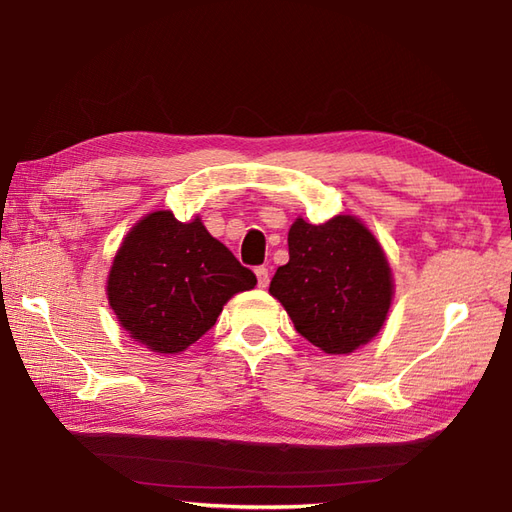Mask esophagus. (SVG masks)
Listing matches in <instances>:
<instances>
[{"label": "esophagus", "instance_id": "34e87169", "mask_svg": "<svg viewBox=\"0 0 512 512\" xmlns=\"http://www.w3.org/2000/svg\"><path fill=\"white\" fill-rule=\"evenodd\" d=\"M255 275H257V286H259V288H266V286H268V281H270L268 268H266V266H259V268H255Z\"/></svg>", "mask_w": 512, "mask_h": 512}]
</instances>
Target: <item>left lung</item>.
I'll return each mask as SVG.
<instances>
[{
	"mask_svg": "<svg viewBox=\"0 0 512 512\" xmlns=\"http://www.w3.org/2000/svg\"><path fill=\"white\" fill-rule=\"evenodd\" d=\"M288 253L268 292L303 339L325 354H350L378 336L394 301V275L383 246L358 217L334 215L325 224L297 217Z\"/></svg>",
	"mask_w": 512,
	"mask_h": 512,
	"instance_id": "left-lung-1",
	"label": "left lung"
}]
</instances>
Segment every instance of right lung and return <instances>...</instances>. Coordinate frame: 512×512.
Returning <instances> with one entry per match:
<instances>
[{"label":"right lung","mask_w":512,"mask_h":512,"mask_svg":"<svg viewBox=\"0 0 512 512\" xmlns=\"http://www.w3.org/2000/svg\"><path fill=\"white\" fill-rule=\"evenodd\" d=\"M257 277L206 231L200 215L178 222L154 211L129 228L107 275L121 328L149 352L173 356L209 332L226 301Z\"/></svg>","instance_id":"right-lung-1"}]
</instances>
